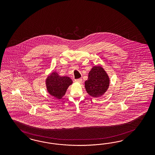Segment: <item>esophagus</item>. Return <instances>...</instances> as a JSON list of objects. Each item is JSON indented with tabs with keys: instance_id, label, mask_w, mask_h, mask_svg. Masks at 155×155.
Here are the masks:
<instances>
[{
	"instance_id": "obj_1",
	"label": "esophagus",
	"mask_w": 155,
	"mask_h": 155,
	"mask_svg": "<svg viewBox=\"0 0 155 155\" xmlns=\"http://www.w3.org/2000/svg\"><path fill=\"white\" fill-rule=\"evenodd\" d=\"M75 81L76 82H78V83H81L82 82V80L81 79V78H80V79H77V80H75Z\"/></svg>"
}]
</instances>
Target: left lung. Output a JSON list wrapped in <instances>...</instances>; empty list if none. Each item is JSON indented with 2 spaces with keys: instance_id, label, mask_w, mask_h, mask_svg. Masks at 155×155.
<instances>
[{
  "instance_id": "8db88e82",
  "label": "left lung",
  "mask_w": 155,
  "mask_h": 155,
  "mask_svg": "<svg viewBox=\"0 0 155 155\" xmlns=\"http://www.w3.org/2000/svg\"><path fill=\"white\" fill-rule=\"evenodd\" d=\"M110 84V78L101 66H95L90 71L84 87L90 96L97 98L106 93Z\"/></svg>"
}]
</instances>
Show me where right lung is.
<instances>
[{"label": "right lung", "instance_id": "right-lung-1", "mask_svg": "<svg viewBox=\"0 0 155 155\" xmlns=\"http://www.w3.org/2000/svg\"><path fill=\"white\" fill-rule=\"evenodd\" d=\"M46 87L49 94L54 98L61 99L73 81L69 77H61L56 71H53L47 77Z\"/></svg>", "mask_w": 155, "mask_h": 155}]
</instances>
